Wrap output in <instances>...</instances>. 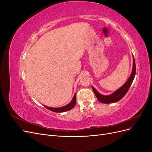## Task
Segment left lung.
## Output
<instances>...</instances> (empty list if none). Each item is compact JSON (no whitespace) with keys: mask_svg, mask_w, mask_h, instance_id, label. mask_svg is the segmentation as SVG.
Wrapping results in <instances>:
<instances>
[{"mask_svg":"<svg viewBox=\"0 0 152 152\" xmlns=\"http://www.w3.org/2000/svg\"><path fill=\"white\" fill-rule=\"evenodd\" d=\"M133 57V66L132 69L131 74L128 80L126 81V82L120 88L116 90L112 94L110 95H103L100 94L98 91L96 90L93 86H92V89H93L94 93L96 96V98L98 99L99 102L103 103H115L118 102L119 100H121L124 96L126 94L129 89L130 88V87L132 83L133 80L134 79V77L136 75V63L135 60L134 58V56L132 54Z\"/></svg>","mask_w":152,"mask_h":152,"instance_id":"1","label":"left lung"}]
</instances>
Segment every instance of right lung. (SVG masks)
I'll list each match as a JSON object with an SVG mask.
<instances>
[{
    "label": "right lung",
    "mask_w": 152,
    "mask_h": 152,
    "mask_svg": "<svg viewBox=\"0 0 152 152\" xmlns=\"http://www.w3.org/2000/svg\"><path fill=\"white\" fill-rule=\"evenodd\" d=\"M75 104H76V96L75 94V95L73 96V98H72L71 102L68 104L64 106V107H59V108H52V107H47V106H44V107L46 108H48V110H50V111L59 113V112H65L68 111V110L72 109L73 107H75Z\"/></svg>",
    "instance_id": "obj_1"
}]
</instances>
